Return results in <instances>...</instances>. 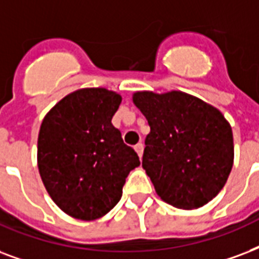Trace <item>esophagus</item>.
<instances>
[{
	"label": "esophagus",
	"instance_id": "34e87169",
	"mask_svg": "<svg viewBox=\"0 0 259 259\" xmlns=\"http://www.w3.org/2000/svg\"><path fill=\"white\" fill-rule=\"evenodd\" d=\"M134 149H136V152L138 153V156L141 157L143 156V152H144V144L143 143H138L136 147H134Z\"/></svg>",
	"mask_w": 259,
	"mask_h": 259
}]
</instances>
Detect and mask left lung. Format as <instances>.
Returning a JSON list of instances; mask_svg holds the SVG:
<instances>
[{"mask_svg":"<svg viewBox=\"0 0 259 259\" xmlns=\"http://www.w3.org/2000/svg\"><path fill=\"white\" fill-rule=\"evenodd\" d=\"M133 102L151 127L143 167L157 195L181 209L208 204L234 164L232 129L222 112L181 91L137 92Z\"/></svg>","mask_w":259,"mask_h":259,"instance_id":"8db88e82","label":"left lung"}]
</instances>
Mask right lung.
I'll use <instances>...</instances> for the list:
<instances>
[{"mask_svg": "<svg viewBox=\"0 0 259 259\" xmlns=\"http://www.w3.org/2000/svg\"><path fill=\"white\" fill-rule=\"evenodd\" d=\"M121 95L84 88L51 108L37 137V167L47 193L69 216L95 220L122 197L138 155L122 140L111 119Z\"/></svg>", "mask_w": 259, "mask_h": 259, "instance_id": "right-lung-1", "label": "right lung"}]
</instances>
